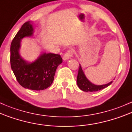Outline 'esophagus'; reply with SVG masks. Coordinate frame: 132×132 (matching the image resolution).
Masks as SVG:
<instances>
[{"label": "esophagus", "mask_w": 132, "mask_h": 132, "mask_svg": "<svg viewBox=\"0 0 132 132\" xmlns=\"http://www.w3.org/2000/svg\"><path fill=\"white\" fill-rule=\"evenodd\" d=\"M72 55H73V50H71V49L68 50L66 52L63 54V60H68V59H70V57H72Z\"/></svg>", "instance_id": "obj_1"}]
</instances>
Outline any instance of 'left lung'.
<instances>
[{"instance_id":"8db88e82","label":"left lung","mask_w":132,"mask_h":132,"mask_svg":"<svg viewBox=\"0 0 132 132\" xmlns=\"http://www.w3.org/2000/svg\"><path fill=\"white\" fill-rule=\"evenodd\" d=\"M113 81L110 82L107 84L102 85H96L92 84L91 82L87 79L85 77V74L83 72L82 67L80 65L78 67V72L77 75V83L80 89H81L84 92H97L99 90L103 89L109 86L112 84Z\"/></svg>"}]
</instances>
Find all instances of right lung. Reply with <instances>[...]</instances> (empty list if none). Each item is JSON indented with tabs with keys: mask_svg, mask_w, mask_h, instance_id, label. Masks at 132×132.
<instances>
[{
	"mask_svg": "<svg viewBox=\"0 0 132 132\" xmlns=\"http://www.w3.org/2000/svg\"><path fill=\"white\" fill-rule=\"evenodd\" d=\"M32 34L33 28L30 22L23 23L10 45V65L20 85L28 89L42 90L52 85L62 58L59 54L45 53L33 63H27L19 54L20 40Z\"/></svg>",
	"mask_w": 132,
	"mask_h": 132,
	"instance_id": "1",
	"label": "right lung"
}]
</instances>
